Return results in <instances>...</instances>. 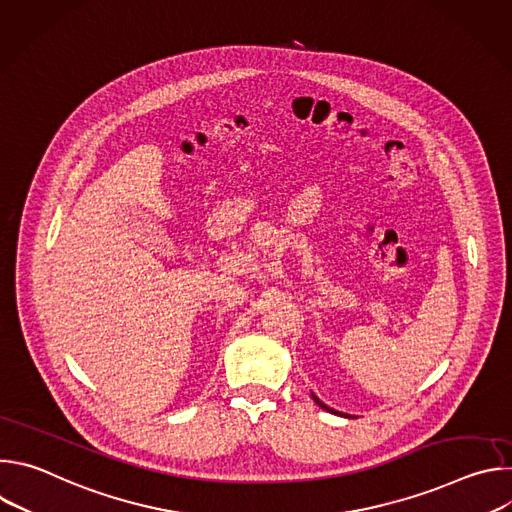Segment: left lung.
I'll use <instances>...</instances> for the list:
<instances>
[{
	"mask_svg": "<svg viewBox=\"0 0 512 512\" xmlns=\"http://www.w3.org/2000/svg\"><path fill=\"white\" fill-rule=\"evenodd\" d=\"M312 399H314V403H316V405H318V407H322V409H326V411H328V413H338V411H334V409H330V407H328V405H324V403H322V401H320V399H318V397H316V395H314V393H312ZM346 417H348V415H346Z\"/></svg>",
	"mask_w": 512,
	"mask_h": 512,
	"instance_id": "obj_1",
	"label": "left lung"
}]
</instances>
